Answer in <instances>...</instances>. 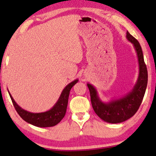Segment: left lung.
Listing matches in <instances>:
<instances>
[{"mask_svg":"<svg viewBox=\"0 0 156 156\" xmlns=\"http://www.w3.org/2000/svg\"><path fill=\"white\" fill-rule=\"evenodd\" d=\"M126 38L134 46L139 63L138 78L131 91L123 97L104 102L99 98L96 88L90 83L87 84L95 113L104 121L113 124L124 122L135 114L143 100L147 87L148 71L140 44L128 31H127Z\"/></svg>","mask_w":156,"mask_h":156,"instance_id":"8db88e82","label":"left lung"}]
</instances>
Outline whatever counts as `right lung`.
I'll use <instances>...</instances> for the list:
<instances>
[{
	"instance_id": "obj_1",
	"label": "right lung",
	"mask_w": 156,
	"mask_h": 156,
	"mask_svg": "<svg viewBox=\"0 0 156 156\" xmlns=\"http://www.w3.org/2000/svg\"><path fill=\"white\" fill-rule=\"evenodd\" d=\"M78 82V80L76 79V80L72 81L71 83H69L64 87L63 91L61 93L59 98L58 99L57 101L52 106V108L45 111V112L42 113H31L21 108L14 100L10 92L8 91V93L10 94L11 100L12 101L16 111L23 120L29 124H31L36 127H53L61 121L66 114L70 90L72 87Z\"/></svg>"
}]
</instances>
